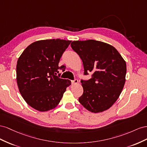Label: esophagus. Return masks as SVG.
<instances>
[{"instance_id":"1","label":"esophagus","mask_w":147,"mask_h":147,"mask_svg":"<svg viewBox=\"0 0 147 147\" xmlns=\"http://www.w3.org/2000/svg\"><path fill=\"white\" fill-rule=\"evenodd\" d=\"M78 83V79H75L74 80L71 81V84H72L73 85H74V84H77Z\"/></svg>"}]
</instances>
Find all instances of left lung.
Returning a JSON list of instances; mask_svg holds the SVG:
<instances>
[{"instance_id":"1","label":"left lung","mask_w":147,"mask_h":147,"mask_svg":"<svg viewBox=\"0 0 147 147\" xmlns=\"http://www.w3.org/2000/svg\"><path fill=\"white\" fill-rule=\"evenodd\" d=\"M71 46L82 61L84 74L93 73L89 80L81 81L84 92L79 103L94 113L108 110L123 89L126 63L114 47L101 41L74 40Z\"/></svg>"}]
</instances>
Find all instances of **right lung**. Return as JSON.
Instances as JSON below:
<instances>
[{"label":"right lung","instance_id":"obj_1","mask_svg":"<svg viewBox=\"0 0 147 147\" xmlns=\"http://www.w3.org/2000/svg\"><path fill=\"white\" fill-rule=\"evenodd\" d=\"M71 40L46 39L34 42L26 47L16 64L19 91L29 106L47 111L60 103L71 81L56 74L65 66H58L62 54Z\"/></svg>","mask_w":147,"mask_h":147}]
</instances>
